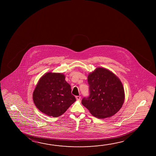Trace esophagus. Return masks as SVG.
Listing matches in <instances>:
<instances>
[{
    "instance_id": "1",
    "label": "esophagus",
    "mask_w": 156,
    "mask_h": 156,
    "mask_svg": "<svg viewBox=\"0 0 156 156\" xmlns=\"http://www.w3.org/2000/svg\"><path fill=\"white\" fill-rule=\"evenodd\" d=\"M76 98L77 100H78V101H79V100H80L81 97H80V96H77L76 97Z\"/></svg>"
}]
</instances>
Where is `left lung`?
Returning a JSON list of instances; mask_svg holds the SVG:
<instances>
[{"label": "left lung", "instance_id": "obj_1", "mask_svg": "<svg viewBox=\"0 0 156 156\" xmlns=\"http://www.w3.org/2000/svg\"><path fill=\"white\" fill-rule=\"evenodd\" d=\"M87 78L90 95L83 98L82 105L98 119L115 115L125 101L124 88L119 78L102 67L96 68Z\"/></svg>", "mask_w": 156, "mask_h": 156}]
</instances>
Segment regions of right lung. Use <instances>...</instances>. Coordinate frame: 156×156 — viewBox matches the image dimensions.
Instances as JSON below:
<instances>
[{
	"mask_svg": "<svg viewBox=\"0 0 156 156\" xmlns=\"http://www.w3.org/2000/svg\"><path fill=\"white\" fill-rule=\"evenodd\" d=\"M33 98L38 110L54 118L64 114L76 101L65 75L52 72L47 73L38 80Z\"/></svg>",
	"mask_w": 156,
	"mask_h": 156,
	"instance_id": "obj_1",
	"label": "right lung"
}]
</instances>
